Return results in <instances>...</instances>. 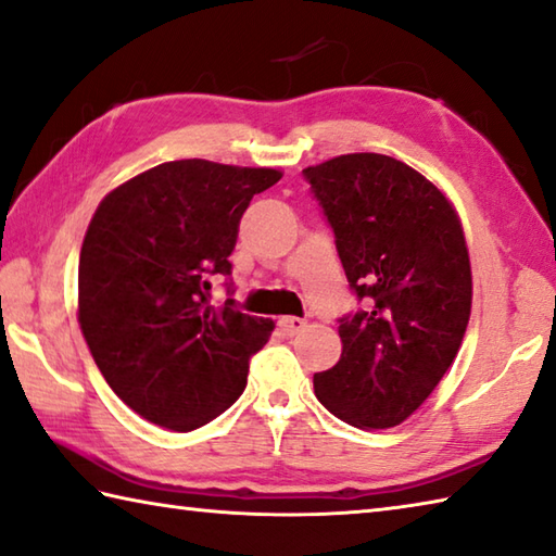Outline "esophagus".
<instances>
[{
    "label": "esophagus",
    "instance_id": "1",
    "mask_svg": "<svg viewBox=\"0 0 556 556\" xmlns=\"http://www.w3.org/2000/svg\"><path fill=\"white\" fill-rule=\"evenodd\" d=\"M278 327L282 329V333H288V337H295L302 329H305V319L300 317H280Z\"/></svg>",
    "mask_w": 556,
    "mask_h": 556
}]
</instances>
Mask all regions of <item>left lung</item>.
<instances>
[{"instance_id":"left-lung-1","label":"left lung","mask_w":556,"mask_h":556,"mask_svg":"<svg viewBox=\"0 0 556 556\" xmlns=\"http://www.w3.org/2000/svg\"><path fill=\"white\" fill-rule=\"evenodd\" d=\"M365 309L339 324L341 358L314 394L355 428L406 421L443 380L472 312V266L450 198L421 172L377 152L307 166Z\"/></svg>"}]
</instances>
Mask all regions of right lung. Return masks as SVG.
I'll use <instances>...</instances> for the list:
<instances>
[{
  "mask_svg": "<svg viewBox=\"0 0 556 556\" xmlns=\"http://www.w3.org/2000/svg\"><path fill=\"white\" fill-rule=\"evenodd\" d=\"M270 166L164 162L99 203L79 251L77 321L111 390L169 431L227 412L249 361L276 324L211 305V276H229L239 219L280 181Z\"/></svg>",
  "mask_w": 556,
  "mask_h": 556,
  "instance_id": "1",
  "label": "right lung"
}]
</instances>
